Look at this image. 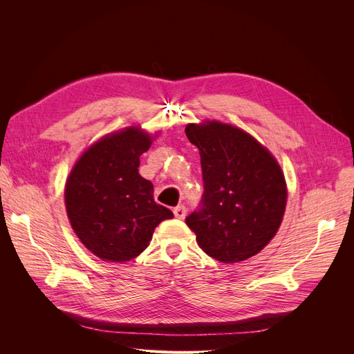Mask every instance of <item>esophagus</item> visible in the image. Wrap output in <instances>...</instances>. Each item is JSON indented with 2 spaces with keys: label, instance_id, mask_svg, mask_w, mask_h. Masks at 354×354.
Here are the masks:
<instances>
[{
  "label": "esophagus",
  "instance_id": "esophagus-1",
  "mask_svg": "<svg viewBox=\"0 0 354 354\" xmlns=\"http://www.w3.org/2000/svg\"><path fill=\"white\" fill-rule=\"evenodd\" d=\"M174 214H175V216H176L178 219H183L185 216H187V208H185L183 205H179V207H176V208L174 209Z\"/></svg>",
  "mask_w": 354,
  "mask_h": 354
}]
</instances>
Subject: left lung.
<instances>
[{
	"label": "left lung",
	"mask_w": 354,
	"mask_h": 354,
	"mask_svg": "<svg viewBox=\"0 0 354 354\" xmlns=\"http://www.w3.org/2000/svg\"><path fill=\"white\" fill-rule=\"evenodd\" d=\"M199 149L203 194L187 216L198 245L234 264L261 251L280 228L287 188L280 165L244 130L219 122L188 124Z\"/></svg>",
	"instance_id": "left-lung-1"
}]
</instances>
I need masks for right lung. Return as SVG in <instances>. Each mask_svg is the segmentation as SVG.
Returning <instances> with one entry per match:
<instances>
[{"instance_id": "right-lung-1", "label": "right lung", "mask_w": 354, "mask_h": 354, "mask_svg": "<svg viewBox=\"0 0 354 354\" xmlns=\"http://www.w3.org/2000/svg\"><path fill=\"white\" fill-rule=\"evenodd\" d=\"M151 136L138 127L104 136L82 155L66 183V209L82 243L99 258L124 263L149 245L172 211L155 202L153 183L139 175Z\"/></svg>"}]
</instances>
